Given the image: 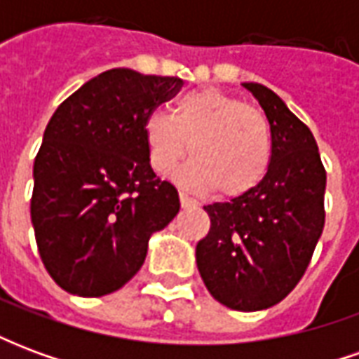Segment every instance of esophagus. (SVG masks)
Segmentation results:
<instances>
[{"mask_svg":"<svg viewBox=\"0 0 359 359\" xmlns=\"http://www.w3.org/2000/svg\"><path fill=\"white\" fill-rule=\"evenodd\" d=\"M179 198H180V205L182 208H194L196 205V200H192L190 196L184 194V192H179Z\"/></svg>","mask_w":359,"mask_h":359,"instance_id":"obj_1","label":"esophagus"}]
</instances>
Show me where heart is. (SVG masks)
Here are the masks:
<instances>
[{"label": "heart", "instance_id": "heart-1", "mask_svg": "<svg viewBox=\"0 0 359 359\" xmlns=\"http://www.w3.org/2000/svg\"><path fill=\"white\" fill-rule=\"evenodd\" d=\"M149 165L159 175L192 154L177 182L194 192L215 188L221 198H241L265 179L271 163V128L259 109L217 88L187 92L172 115L149 113L142 125Z\"/></svg>", "mask_w": 359, "mask_h": 359}]
</instances>
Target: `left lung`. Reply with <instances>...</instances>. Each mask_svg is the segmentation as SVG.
<instances>
[{
	"label": "left lung",
	"mask_w": 359,
	"mask_h": 359,
	"mask_svg": "<svg viewBox=\"0 0 359 359\" xmlns=\"http://www.w3.org/2000/svg\"><path fill=\"white\" fill-rule=\"evenodd\" d=\"M271 128V163L252 192L203 205L208 236L196 264L210 294L236 311H259L286 298L308 269L323 233L327 172L316 138L273 90L244 82Z\"/></svg>",
	"instance_id": "left-lung-1"
}]
</instances>
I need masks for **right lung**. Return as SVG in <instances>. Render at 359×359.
I'll use <instances>...</instances> for the list:
<instances>
[{
    "label": "right lung",
    "mask_w": 359,
    "mask_h": 359,
    "mask_svg": "<svg viewBox=\"0 0 359 359\" xmlns=\"http://www.w3.org/2000/svg\"><path fill=\"white\" fill-rule=\"evenodd\" d=\"M180 86L177 76L111 69L50 118L34 159L30 217L43 265L67 292L118 290L144 264L151 234L179 213L177 188L149 165L142 125Z\"/></svg>",
    "instance_id": "1"
}]
</instances>
